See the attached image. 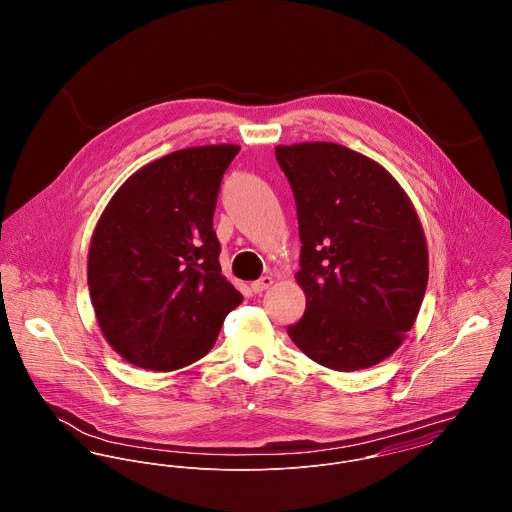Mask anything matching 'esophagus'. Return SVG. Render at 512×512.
Instances as JSON below:
<instances>
[{
  "instance_id": "1",
  "label": "esophagus",
  "mask_w": 512,
  "mask_h": 512,
  "mask_svg": "<svg viewBox=\"0 0 512 512\" xmlns=\"http://www.w3.org/2000/svg\"><path fill=\"white\" fill-rule=\"evenodd\" d=\"M272 282H274V280H272V276H262L260 280L252 282V286H250V288H252V292L260 295V293L266 292V290L272 286Z\"/></svg>"
}]
</instances>
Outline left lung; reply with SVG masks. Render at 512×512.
Here are the masks:
<instances>
[{
    "label": "left lung",
    "mask_w": 512,
    "mask_h": 512,
    "mask_svg": "<svg viewBox=\"0 0 512 512\" xmlns=\"http://www.w3.org/2000/svg\"><path fill=\"white\" fill-rule=\"evenodd\" d=\"M297 207L303 317L288 327L315 363L361 370L390 357L428 286L420 219L396 179L327 142L276 147Z\"/></svg>",
    "instance_id": "1"
}]
</instances>
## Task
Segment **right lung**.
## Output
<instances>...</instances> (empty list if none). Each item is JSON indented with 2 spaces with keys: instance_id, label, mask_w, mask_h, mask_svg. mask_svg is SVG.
Here are the masks:
<instances>
[{
  "instance_id": "right-lung-1",
  "label": "right lung",
  "mask_w": 512,
  "mask_h": 512,
  "mask_svg": "<svg viewBox=\"0 0 512 512\" xmlns=\"http://www.w3.org/2000/svg\"><path fill=\"white\" fill-rule=\"evenodd\" d=\"M238 146L189 147L136 171L112 197L88 250V290L116 353L149 370L203 359L242 293L220 272V181Z\"/></svg>"
}]
</instances>
